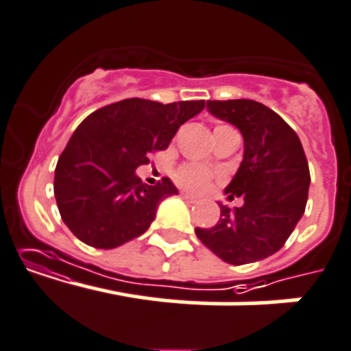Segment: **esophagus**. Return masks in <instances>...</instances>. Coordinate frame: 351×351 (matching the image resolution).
Listing matches in <instances>:
<instances>
[{
	"label": "esophagus",
	"mask_w": 351,
	"mask_h": 351,
	"mask_svg": "<svg viewBox=\"0 0 351 351\" xmlns=\"http://www.w3.org/2000/svg\"><path fill=\"white\" fill-rule=\"evenodd\" d=\"M182 198H184L188 203H196V202H198V198H195V196L188 195V193H182Z\"/></svg>",
	"instance_id": "34e87169"
}]
</instances>
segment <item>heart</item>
<instances>
[{"instance_id": "heart-1", "label": "heart", "mask_w": 351, "mask_h": 351, "mask_svg": "<svg viewBox=\"0 0 351 351\" xmlns=\"http://www.w3.org/2000/svg\"><path fill=\"white\" fill-rule=\"evenodd\" d=\"M222 129H231L228 125H219L215 131H222ZM213 173L203 165H182L176 173V181L182 186L184 189L191 193H203L212 182Z\"/></svg>"}]
</instances>
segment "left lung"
Returning a JSON list of instances; mask_svg holds the SVG:
<instances>
[{
	"label": "left lung",
	"instance_id": "8db88e82",
	"mask_svg": "<svg viewBox=\"0 0 351 351\" xmlns=\"http://www.w3.org/2000/svg\"><path fill=\"white\" fill-rule=\"evenodd\" d=\"M206 108L241 132V165L223 193L245 203L232 210L220 203L219 222L195 232L223 262H258L285 246L305 212L310 186L305 152L296 132L262 103L206 101Z\"/></svg>",
	"mask_w": 351,
	"mask_h": 351
}]
</instances>
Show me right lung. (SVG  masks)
Listing matches in <instances>:
<instances>
[{"instance_id": "right-lung-1", "label": "right lung", "mask_w": 351, "mask_h": 351, "mask_svg": "<svg viewBox=\"0 0 351 351\" xmlns=\"http://www.w3.org/2000/svg\"><path fill=\"white\" fill-rule=\"evenodd\" d=\"M205 101L163 103L129 98L81 122L55 169V198L66 228L95 248H117L148 231L160 202L178 195L170 179L141 182L136 169L165 149Z\"/></svg>"}]
</instances>
